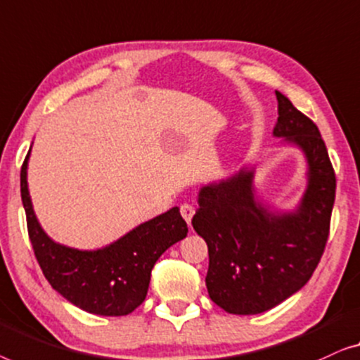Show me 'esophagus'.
<instances>
[{
  "instance_id": "esophagus-1",
  "label": "esophagus",
  "mask_w": 360,
  "mask_h": 360,
  "mask_svg": "<svg viewBox=\"0 0 360 360\" xmlns=\"http://www.w3.org/2000/svg\"><path fill=\"white\" fill-rule=\"evenodd\" d=\"M179 212H181V215H182V219H184L186 221H187V225L191 224V220H192V217H194V214H195V209L192 205H189V204H182L181 205V209H179Z\"/></svg>"
}]
</instances>
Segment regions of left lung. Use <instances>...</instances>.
I'll return each mask as SVG.
<instances>
[{"mask_svg": "<svg viewBox=\"0 0 360 360\" xmlns=\"http://www.w3.org/2000/svg\"><path fill=\"white\" fill-rule=\"evenodd\" d=\"M276 136L305 151L310 182L295 214L272 215L256 204L251 171L202 187L192 226L209 246V295L233 315H256L305 285L330 236L336 174L320 130L276 91Z\"/></svg>", "mask_w": 360, "mask_h": 360, "instance_id": "1", "label": "left lung"}]
</instances>
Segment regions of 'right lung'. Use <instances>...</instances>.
I'll return each instance as SVG.
<instances>
[{
  "instance_id": "right-lung-1",
  "label": "right lung",
  "mask_w": 360,
  "mask_h": 360,
  "mask_svg": "<svg viewBox=\"0 0 360 360\" xmlns=\"http://www.w3.org/2000/svg\"><path fill=\"white\" fill-rule=\"evenodd\" d=\"M27 158L21 168V197L29 240L45 279L81 310L104 316L129 315L145 300L158 257L187 235L179 209L173 207L145 221L104 250H72L50 240L35 219L27 191Z\"/></svg>"
}]
</instances>
